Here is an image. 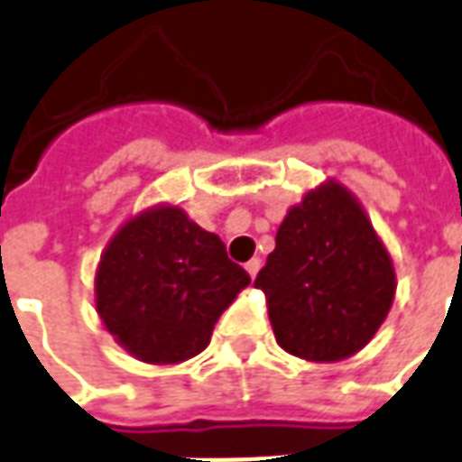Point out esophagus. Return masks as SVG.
<instances>
[{
    "label": "esophagus",
    "instance_id": "esophagus-1",
    "mask_svg": "<svg viewBox=\"0 0 462 462\" xmlns=\"http://www.w3.org/2000/svg\"><path fill=\"white\" fill-rule=\"evenodd\" d=\"M260 265H263V260H260V258H251V260H248V263H245V270H248V275H251V277L258 275Z\"/></svg>",
    "mask_w": 462,
    "mask_h": 462
}]
</instances>
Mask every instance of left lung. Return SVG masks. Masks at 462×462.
Returning a JSON list of instances; mask_svg holds the SVG:
<instances>
[{
  "instance_id": "1",
  "label": "left lung",
  "mask_w": 462,
  "mask_h": 462,
  "mask_svg": "<svg viewBox=\"0 0 462 462\" xmlns=\"http://www.w3.org/2000/svg\"><path fill=\"white\" fill-rule=\"evenodd\" d=\"M255 287L265 292L270 324L287 353L336 363L377 334L397 277L358 199L328 180L287 211Z\"/></svg>"
}]
</instances>
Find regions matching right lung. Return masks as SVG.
<instances>
[{
    "mask_svg": "<svg viewBox=\"0 0 462 462\" xmlns=\"http://www.w3.org/2000/svg\"><path fill=\"white\" fill-rule=\"evenodd\" d=\"M248 284L217 234L162 204L128 218L104 248L95 301L134 358L172 365L209 346L218 317Z\"/></svg>",
    "mask_w": 462,
    "mask_h": 462,
    "instance_id": "1",
    "label": "right lung"
}]
</instances>
